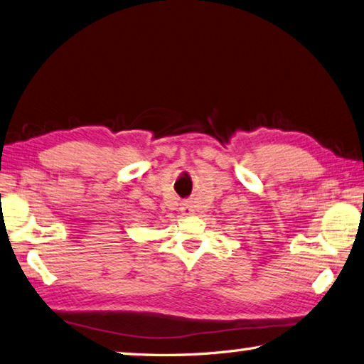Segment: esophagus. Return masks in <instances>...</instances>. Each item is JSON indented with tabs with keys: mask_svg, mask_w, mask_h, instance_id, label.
I'll list each match as a JSON object with an SVG mask.
<instances>
[{
	"mask_svg": "<svg viewBox=\"0 0 364 364\" xmlns=\"http://www.w3.org/2000/svg\"><path fill=\"white\" fill-rule=\"evenodd\" d=\"M193 212H195V210H193V205H191L190 203H185V204H182V207H181V213H182L183 216H190V215H193Z\"/></svg>",
	"mask_w": 364,
	"mask_h": 364,
	"instance_id": "1",
	"label": "esophagus"
}]
</instances>
